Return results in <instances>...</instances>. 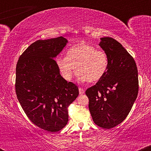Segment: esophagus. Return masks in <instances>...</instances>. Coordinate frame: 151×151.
Returning <instances> with one entry per match:
<instances>
[{
    "mask_svg": "<svg viewBox=\"0 0 151 151\" xmlns=\"http://www.w3.org/2000/svg\"><path fill=\"white\" fill-rule=\"evenodd\" d=\"M79 91L80 94H83V93H84V92H85L84 89H82V88H79Z\"/></svg>",
    "mask_w": 151,
    "mask_h": 151,
    "instance_id": "obj_1",
    "label": "esophagus"
}]
</instances>
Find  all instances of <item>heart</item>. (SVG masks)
I'll return each mask as SVG.
<instances>
[{
	"instance_id": "b5f03b06",
	"label": "heart",
	"mask_w": 151,
	"mask_h": 151,
	"mask_svg": "<svg viewBox=\"0 0 151 151\" xmlns=\"http://www.w3.org/2000/svg\"><path fill=\"white\" fill-rule=\"evenodd\" d=\"M57 65L66 80H71L76 68L77 78L82 81L97 82L106 74L109 67L108 55L104 50L86 43L70 48L66 58H58Z\"/></svg>"
}]
</instances>
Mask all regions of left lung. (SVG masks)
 I'll list each match as a JSON object with an SVG mask.
<instances>
[{"label":"left lung","instance_id":"8db88e82","mask_svg":"<svg viewBox=\"0 0 151 151\" xmlns=\"http://www.w3.org/2000/svg\"><path fill=\"white\" fill-rule=\"evenodd\" d=\"M99 46L109 58L106 75L86 90L95 124L111 129L126 119L138 92V70L134 59L114 38H100Z\"/></svg>","mask_w":151,"mask_h":151}]
</instances>
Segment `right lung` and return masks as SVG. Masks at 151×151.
Here are the masks:
<instances>
[{"instance_id":"add662e5","label":"right lung","mask_w":151,"mask_h":151,"mask_svg":"<svg viewBox=\"0 0 151 151\" xmlns=\"http://www.w3.org/2000/svg\"><path fill=\"white\" fill-rule=\"evenodd\" d=\"M67 43L63 37L39 40L19 58L15 92L28 119L38 127L57 132L68 122V106L79 95L78 86L60 75L55 60Z\"/></svg>"}]
</instances>
